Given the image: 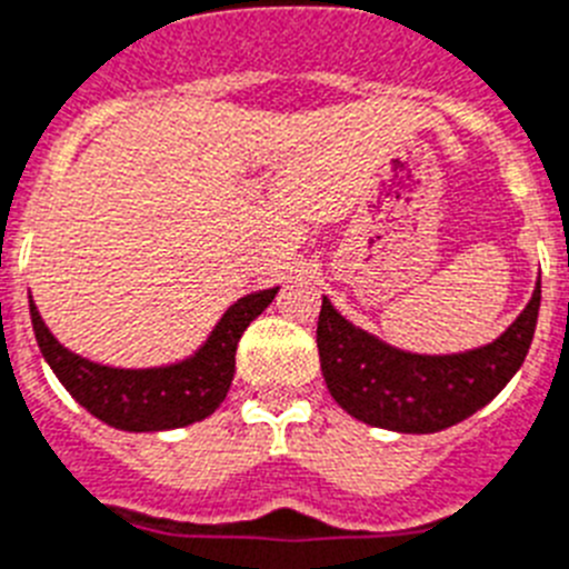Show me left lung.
Returning a JSON list of instances; mask_svg holds the SVG:
<instances>
[{
    "mask_svg": "<svg viewBox=\"0 0 569 569\" xmlns=\"http://www.w3.org/2000/svg\"><path fill=\"white\" fill-rule=\"evenodd\" d=\"M541 283L507 332L461 355H412L340 318L323 298L318 352L326 387L346 412L392 432H441L496 398L536 335Z\"/></svg>",
    "mask_w": 569,
    "mask_h": 569,
    "instance_id": "8db88e82",
    "label": "left lung"
}]
</instances>
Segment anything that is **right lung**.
Wrapping results in <instances>:
<instances>
[{
	"label": "right lung",
	"instance_id": "obj_1",
	"mask_svg": "<svg viewBox=\"0 0 569 569\" xmlns=\"http://www.w3.org/2000/svg\"><path fill=\"white\" fill-rule=\"evenodd\" d=\"M278 289H263L237 300L220 318L194 358L157 369H111L68 352L39 318L31 300L37 343L59 383L93 418L126 432H160L209 418L234 378V352L246 326L274 300Z\"/></svg>",
	"mask_w": 569,
	"mask_h": 569
}]
</instances>
